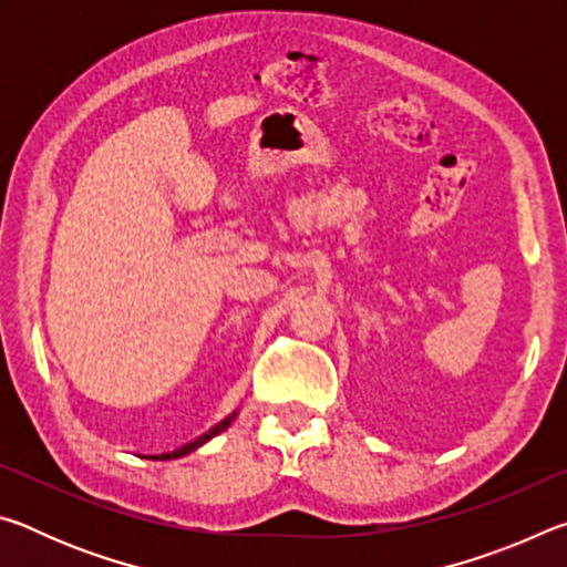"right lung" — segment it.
I'll return each instance as SVG.
<instances>
[{
	"label": "right lung",
	"mask_w": 567,
	"mask_h": 567,
	"mask_svg": "<svg viewBox=\"0 0 567 567\" xmlns=\"http://www.w3.org/2000/svg\"><path fill=\"white\" fill-rule=\"evenodd\" d=\"M235 420V415H229V417H225L223 422H219V425H215L213 430H209L207 435H203V437H197L195 443H189V445H182L179 450H175V453H165V455H155V457H150V460H172V457H182V455H187V453H192V450H197L199 445H205L207 440H213L215 435H219L223 433V430H227L229 427V422Z\"/></svg>",
	"instance_id": "1"
}]
</instances>
